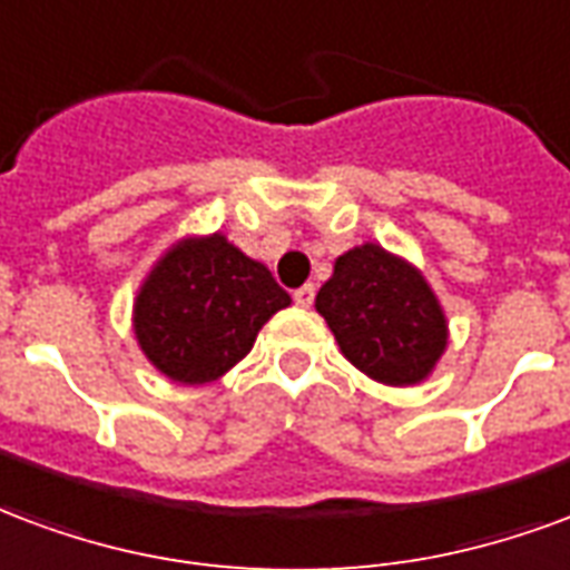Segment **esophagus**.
Instances as JSON below:
<instances>
[{
    "label": "esophagus",
    "instance_id": "obj_1",
    "mask_svg": "<svg viewBox=\"0 0 570 570\" xmlns=\"http://www.w3.org/2000/svg\"><path fill=\"white\" fill-rule=\"evenodd\" d=\"M315 301V285H303V288L294 291V303L297 306H303V309H309Z\"/></svg>",
    "mask_w": 570,
    "mask_h": 570
}]
</instances>
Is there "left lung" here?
<instances>
[{
    "mask_svg": "<svg viewBox=\"0 0 570 570\" xmlns=\"http://www.w3.org/2000/svg\"><path fill=\"white\" fill-rule=\"evenodd\" d=\"M315 309L343 355L385 385L425 380L446 346V322L428 282L373 243L336 257Z\"/></svg>",
    "mask_w": 570,
    "mask_h": 570,
    "instance_id": "left-lung-1",
    "label": "left lung"
}]
</instances>
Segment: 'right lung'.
I'll use <instances>...</instances> for the list:
<instances>
[{
	"label": "right lung",
	"mask_w": 570,
	"mask_h": 570,
	"mask_svg": "<svg viewBox=\"0 0 570 570\" xmlns=\"http://www.w3.org/2000/svg\"><path fill=\"white\" fill-rule=\"evenodd\" d=\"M288 303L273 273L224 236L188 239L139 291L136 336L157 371L197 385L243 361L264 322Z\"/></svg>",
	"instance_id": "add662e5"
}]
</instances>
